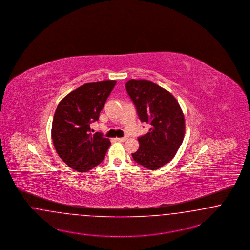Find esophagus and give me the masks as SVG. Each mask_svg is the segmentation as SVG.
Here are the masks:
<instances>
[{"mask_svg":"<svg viewBox=\"0 0 250 250\" xmlns=\"http://www.w3.org/2000/svg\"><path fill=\"white\" fill-rule=\"evenodd\" d=\"M127 138H128L127 137H124V138H116V140H117V141H119V142H124V141H125Z\"/></svg>","mask_w":250,"mask_h":250,"instance_id":"34e87169","label":"esophagus"}]
</instances>
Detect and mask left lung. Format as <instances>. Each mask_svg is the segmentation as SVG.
Here are the masks:
<instances>
[{"label":"left lung","instance_id":"1","mask_svg":"<svg viewBox=\"0 0 250 250\" xmlns=\"http://www.w3.org/2000/svg\"><path fill=\"white\" fill-rule=\"evenodd\" d=\"M125 88L141 122L149 124L146 135L138 138L134 161L149 170L168 164L181 146L185 135V117L180 105L169 91L155 83L131 79Z\"/></svg>","mask_w":250,"mask_h":250}]
</instances>
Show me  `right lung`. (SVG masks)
<instances>
[{
  "label": "right lung",
  "mask_w": 250,
  "mask_h": 250,
  "mask_svg": "<svg viewBox=\"0 0 250 250\" xmlns=\"http://www.w3.org/2000/svg\"><path fill=\"white\" fill-rule=\"evenodd\" d=\"M115 80L86 83L66 95L52 120V138L61 159L78 172H87L104 161L111 141L90 129L111 94Z\"/></svg>",
  "instance_id": "add662e5"
}]
</instances>
